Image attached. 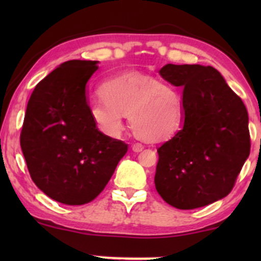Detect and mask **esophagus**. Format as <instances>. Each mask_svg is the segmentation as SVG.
Returning a JSON list of instances; mask_svg holds the SVG:
<instances>
[{"instance_id":"esophagus-1","label":"esophagus","mask_w":261,"mask_h":261,"mask_svg":"<svg viewBox=\"0 0 261 261\" xmlns=\"http://www.w3.org/2000/svg\"><path fill=\"white\" fill-rule=\"evenodd\" d=\"M131 148H133L134 152H141L143 149V146L139 142H135L133 143V146H131Z\"/></svg>"}]
</instances>
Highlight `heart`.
Masks as SVG:
<instances>
[{
  "label": "heart",
  "mask_w": 261,
  "mask_h": 261,
  "mask_svg": "<svg viewBox=\"0 0 261 261\" xmlns=\"http://www.w3.org/2000/svg\"><path fill=\"white\" fill-rule=\"evenodd\" d=\"M102 98L93 99L88 110L99 130L119 136L124 130V115L140 140L160 142L180 127L184 104L179 92L154 77L128 72L109 80L100 89Z\"/></svg>",
  "instance_id": "heart-1"
}]
</instances>
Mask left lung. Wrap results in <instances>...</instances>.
I'll use <instances>...</instances> for the list:
<instances>
[{"label":"left lung","instance_id":"obj_1","mask_svg":"<svg viewBox=\"0 0 261 261\" xmlns=\"http://www.w3.org/2000/svg\"><path fill=\"white\" fill-rule=\"evenodd\" d=\"M160 74L182 88L184 119L157 148L155 189L180 210L218 201L230 193L249 157L247 108L211 66L167 64Z\"/></svg>","mask_w":261,"mask_h":261}]
</instances>
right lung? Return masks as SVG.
<instances>
[{
	"instance_id": "add662e5",
	"label": "right lung",
	"mask_w": 261,
	"mask_h": 261,
	"mask_svg": "<svg viewBox=\"0 0 261 261\" xmlns=\"http://www.w3.org/2000/svg\"><path fill=\"white\" fill-rule=\"evenodd\" d=\"M99 61L70 60L38 83L29 98L20 147L33 181L55 201L83 205L106 188L127 145L98 130L87 83Z\"/></svg>"
}]
</instances>
